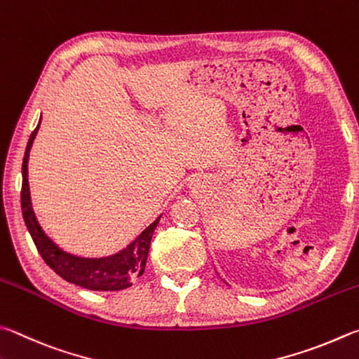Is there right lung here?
I'll list each match as a JSON object with an SVG mask.
<instances>
[{"label":"right lung","instance_id":"obj_1","mask_svg":"<svg viewBox=\"0 0 359 359\" xmlns=\"http://www.w3.org/2000/svg\"><path fill=\"white\" fill-rule=\"evenodd\" d=\"M41 123V121H39ZM39 126L31 133L28 146L25 151V158L22 165V213L25 224L32 237L39 254L45 260L56 275H60L66 281L80 285V287L89 290H102L113 292L122 290L132 285L136 278H140L146 269V260L151 248V240L154 236L155 227L158 224L157 218L154 223L146 227L126 250L113 254L108 257L100 259H86L69 254L57 248L51 240L45 236L42 227L39 226L37 218L31 207L29 198V184H28V158L32 141L36 138Z\"/></svg>","mask_w":359,"mask_h":359}]
</instances>
